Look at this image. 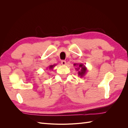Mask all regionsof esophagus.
<instances>
[{"instance_id": "34e87169", "label": "esophagus", "mask_w": 128, "mask_h": 128, "mask_svg": "<svg viewBox=\"0 0 128 128\" xmlns=\"http://www.w3.org/2000/svg\"><path fill=\"white\" fill-rule=\"evenodd\" d=\"M61 62V64L62 65H66V61L64 60H62Z\"/></svg>"}]
</instances>
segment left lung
Instances as JSON below:
<instances>
[{
    "label": "left lung",
    "instance_id": "1",
    "mask_svg": "<svg viewBox=\"0 0 128 128\" xmlns=\"http://www.w3.org/2000/svg\"><path fill=\"white\" fill-rule=\"evenodd\" d=\"M74 66H77L75 69L78 72V75L80 77H83L86 74L88 69L83 64H74Z\"/></svg>",
    "mask_w": 128,
    "mask_h": 128
}]
</instances>
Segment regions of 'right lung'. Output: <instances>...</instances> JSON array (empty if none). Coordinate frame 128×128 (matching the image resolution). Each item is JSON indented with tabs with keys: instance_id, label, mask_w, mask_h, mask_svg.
I'll use <instances>...</instances> for the list:
<instances>
[{
	"instance_id": "obj_1",
	"label": "right lung",
	"mask_w": 128,
	"mask_h": 128,
	"mask_svg": "<svg viewBox=\"0 0 128 128\" xmlns=\"http://www.w3.org/2000/svg\"><path fill=\"white\" fill-rule=\"evenodd\" d=\"M56 65V64H53V65H50V66H48L47 68H48V69H50V70H52V69H53V68Z\"/></svg>"
}]
</instances>
